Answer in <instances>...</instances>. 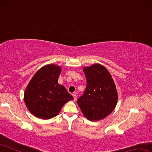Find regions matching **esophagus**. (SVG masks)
Wrapping results in <instances>:
<instances>
[{
    "label": "esophagus",
    "instance_id": "34e87169",
    "mask_svg": "<svg viewBox=\"0 0 152 152\" xmlns=\"http://www.w3.org/2000/svg\"><path fill=\"white\" fill-rule=\"evenodd\" d=\"M72 96H73V97H74V101H76V99H77V96H76V94H72Z\"/></svg>",
    "mask_w": 152,
    "mask_h": 152
}]
</instances>
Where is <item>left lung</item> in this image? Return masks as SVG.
Masks as SVG:
<instances>
[{
  "label": "left lung",
  "instance_id": "left-lung-1",
  "mask_svg": "<svg viewBox=\"0 0 152 152\" xmlns=\"http://www.w3.org/2000/svg\"><path fill=\"white\" fill-rule=\"evenodd\" d=\"M83 71L86 78V87L77 103L85 117L96 121L107 117L116 107V86L109 72L101 64L84 67Z\"/></svg>",
  "mask_w": 152,
  "mask_h": 152
}]
</instances>
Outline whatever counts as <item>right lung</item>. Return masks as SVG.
<instances>
[{"label": "right lung", "mask_w": 152, "mask_h": 152, "mask_svg": "<svg viewBox=\"0 0 152 152\" xmlns=\"http://www.w3.org/2000/svg\"><path fill=\"white\" fill-rule=\"evenodd\" d=\"M61 67L48 64L41 68L25 89L24 101L36 117L50 119L60 112L65 103L74 99L65 87L58 84Z\"/></svg>", "instance_id": "obj_1"}]
</instances>
